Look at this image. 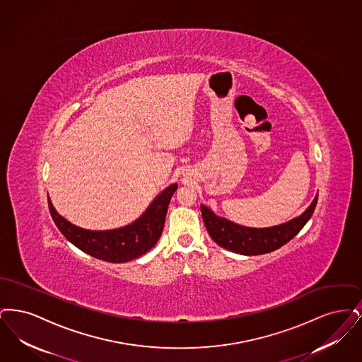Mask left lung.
Returning a JSON list of instances; mask_svg holds the SVG:
<instances>
[{
	"mask_svg": "<svg viewBox=\"0 0 362 362\" xmlns=\"http://www.w3.org/2000/svg\"><path fill=\"white\" fill-rule=\"evenodd\" d=\"M317 204V195L315 197L310 207L297 218L286 224L276 225L272 228H245L230 223L223 217L216 216L210 209L201 206L202 218L206 225L210 238L218 245L240 255H262L276 251L303 229L308 223Z\"/></svg>",
	"mask_w": 362,
	"mask_h": 362,
	"instance_id": "8db88e82",
	"label": "left lung"
}]
</instances>
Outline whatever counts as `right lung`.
I'll list each match as a JSON object with an SVG mask.
<instances>
[{
  "label": "right lung",
  "mask_w": 362,
  "mask_h": 362,
  "mask_svg": "<svg viewBox=\"0 0 362 362\" xmlns=\"http://www.w3.org/2000/svg\"><path fill=\"white\" fill-rule=\"evenodd\" d=\"M177 185L164 189L136 223L114 230H86L61 217L49 199L52 220L61 233L93 258L123 263L148 252L161 236L165 214Z\"/></svg>",
  "instance_id": "right-lung-1"
}]
</instances>
